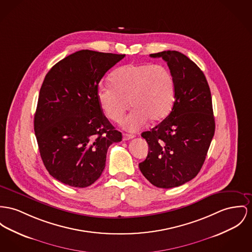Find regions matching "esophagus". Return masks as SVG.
Returning a JSON list of instances; mask_svg holds the SVG:
<instances>
[{
    "mask_svg": "<svg viewBox=\"0 0 252 252\" xmlns=\"http://www.w3.org/2000/svg\"><path fill=\"white\" fill-rule=\"evenodd\" d=\"M134 135L132 134H123V140H129V139H132L134 138Z\"/></svg>",
    "mask_w": 252,
    "mask_h": 252,
    "instance_id": "esophagus-1",
    "label": "esophagus"
}]
</instances>
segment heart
Returning <instances> with one entry per match:
<instances>
[{
	"mask_svg": "<svg viewBox=\"0 0 252 252\" xmlns=\"http://www.w3.org/2000/svg\"><path fill=\"white\" fill-rule=\"evenodd\" d=\"M110 85H100L97 100L105 116L120 121L129 104L134 110L123 121L131 131L141 128L147 120L158 123L172 111L176 85L172 72L163 65L128 64L118 68Z\"/></svg>",
	"mask_w": 252,
	"mask_h": 252,
	"instance_id": "b5f03b06",
	"label": "heart"
}]
</instances>
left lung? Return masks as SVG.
<instances>
[{
  "label": "left lung",
  "mask_w": 252,
  "mask_h": 252,
  "mask_svg": "<svg viewBox=\"0 0 252 252\" xmlns=\"http://www.w3.org/2000/svg\"><path fill=\"white\" fill-rule=\"evenodd\" d=\"M150 56L167 62L176 96L167 118L141 134L149 152L138 166L152 185L173 188L194 179L205 160L215 133L211 93L201 68L182 52L165 51Z\"/></svg>",
  "instance_id": "obj_1"
}]
</instances>
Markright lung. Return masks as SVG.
I'll list each match as a JSON object with an SVG mask.
<instances>
[{
	"label": "right lung",
	"instance_id": "add662e5",
	"mask_svg": "<svg viewBox=\"0 0 252 252\" xmlns=\"http://www.w3.org/2000/svg\"><path fill=\"white\" fill-rule=\"evenodd\" d=\"M125 54L82 50L51 67L40 89L34 132L45 167L64 185L83 188L100 177L108 148L122 134L102 113L97 89Z\"/></svg>",
	"mask_w": 252,
	"mask_h": 252
}]
</instances>
